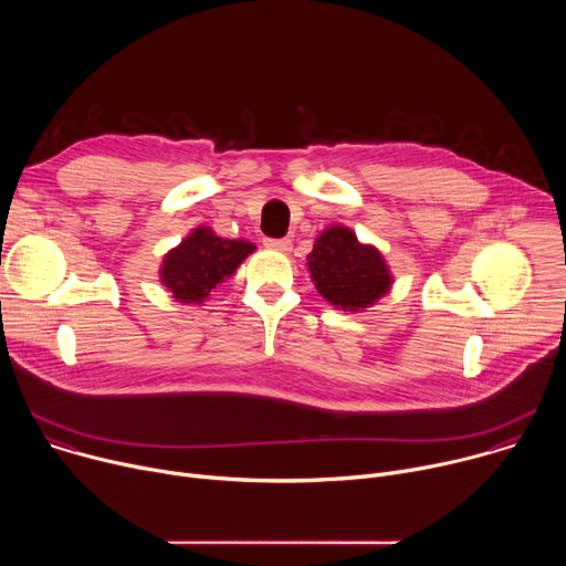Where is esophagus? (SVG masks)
I'll return each instance as SVG.
<instances>
[{"label":"esophagus","instance_id":"esophagus-1","mask_svg":"<svg viewBox=\"0 0 566 566\" xmlns=\"http://www.w3.org/2000/svg\"><path fill=\"white\" fill-rule=\"evenodd\" d=\"M264 247H266V249H271V251L289 253V251L293 249V241H291L289 237H280V239H275V237H266V239H264Z\"/></svg>","mask_w":566,"mask_h":566}]
</instances>
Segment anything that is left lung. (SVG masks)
<instances>
[{
    "label": "left lung",
    "mask_w": 566,
    "mask_h": 566,
    "mask_svg": "<svg viewBox=\"0 0 566 566\" xmlns=\"http://www.w3.org/2000/svg\"><path fill=\"white\" fill-rule=\"evenodd\" d=\"M317 293L343 311H363L391 289V273L371 244H360L354 230L332 226L315 239L306 258Z\"/></svg>",
    "instance_id": "1"
}]
</instances>
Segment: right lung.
Segmentation results:
<instances>
[{
    "mask_svg": "<svg viewBox=\"0 0 566 566\" xmlns=\"http://www.w3.org/2000/svg\"><path fill=\"white\" fill-rule=\"evenodd\" d=\"M253 251L247 239H223L199 226L164 258L160 282L177 302L201 304Z\"/></svg>",
    "mask_w": 566,
    "mask_h": 566,
    "instance_id": "add662e5",
    "label": "right lung"
}]
</instances>
